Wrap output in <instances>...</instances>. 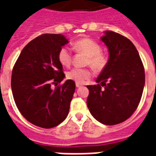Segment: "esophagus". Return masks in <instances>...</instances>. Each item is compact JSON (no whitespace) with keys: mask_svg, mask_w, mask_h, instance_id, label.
<instances>
[{"mask_svg":"<svg viewBox=\"0 0 156 156\" xmlns=\"http://www.w3.org/2000/svg\"><path fill=\"white\" fill-rule=\"evenodd\" d=\"M82 86H83V84H82V83H76V87H81Z\"/></svg>","mask_w":156,"mask_h":156,"instance_id":"obj_1","label":"esophagus"}]
</instances>
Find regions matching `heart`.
<instances>
[{"instance_id": "b5f03b06", "label": "heart", "mask_w": 156, "mask_h": 156, "mask_svg": "<svg viewBox=\"0 0 156 156\" xmlns=\"http://www.w3.org/2000/svg\"><path fill=\"white\" fill-rule=\"evenodd\" d=\"M73 48L76 51L84 53L87 56L86 63L90 65L95 70H101L107 64V58L101 52V47L94 40L84 38L73 43ZM59 62L63 66H69L72 62V53L68 47H62L58 52ZM91 71L87 68H73L67 73V78L76 83H83L90 78Z\"/></svg>"}]
</instances>
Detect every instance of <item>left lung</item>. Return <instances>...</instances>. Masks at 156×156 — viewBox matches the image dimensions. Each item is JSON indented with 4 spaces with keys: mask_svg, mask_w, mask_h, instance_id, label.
I'll use <instances>...</instances> for the list:
<instances>
[{
    "mask_svg": "<svg viewBox=\"0 0 156 156\" xmlns=\"http://www.w3.org/2000/svg\"><path fill=\"white\" fill-rule=\"evenodd\" d=\"M101 40L108 48L109 58L95 80L100 85L87 87V104L95 119L112 126L127 120L138 108L145 85V71L138 50L129 39L106 30Z\"/></svg>",
    "mask_w": 156,
    "mask_h": 156,
    "instance_id": "8db88e82",
    "label": "left lung"
}]
</instances>
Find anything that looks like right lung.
<instances>
[{
    "label": "right lung",
    "mask_w": 156,
    "mask_h": 156,
    "mask_svg": "<svg viewBox=\"0 0 156 156\" xmlns=\"http://www.w3.org/2000/svg\"><path fill=\"white\" fill-rule=\"evenodd\" d=\"M69 41L61 34H44L26 45L13 66L11 89L21 114L41 128L58 126L66 118L75 90L58 60V52Z\"/></svg>",
    "instance_id": "right-lung-1"
}]
</instances>
